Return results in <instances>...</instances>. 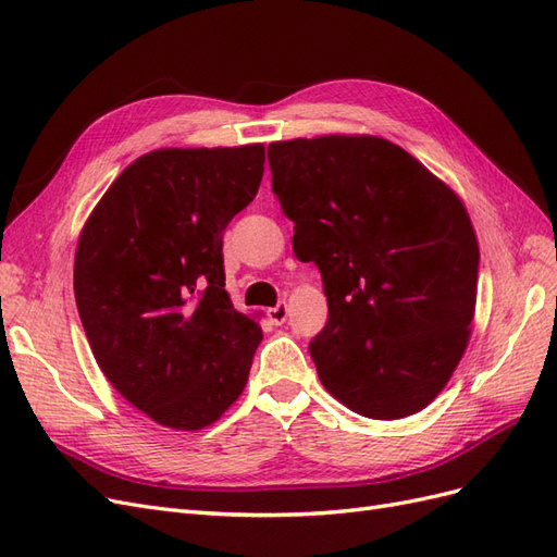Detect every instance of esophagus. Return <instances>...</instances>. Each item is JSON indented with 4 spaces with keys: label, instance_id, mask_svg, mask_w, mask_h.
I'll list each match as a JSON object with an SVG mask.
<instances>
[{
    "label": "esophagus",
    "instance_id": "1",
    "mask_svg": "<svg viewBox=\"0 0 557 557\" xmlns=\"http://www.w3.org/2000/svg\"><path fill=\"white\" fill-rule=\"evenodd\" d=\"M267 318L272 320L274 325H283L285 320H288V305H285V301H278L276 307H272L267 311Z\"/></svg>",
    "mask_w": 557,
    "mask_h": 557
}]
</instances>
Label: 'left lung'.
Masks as SVG:
<instances>
[{"label":"left lung","instance_id":"obj_1","mask_svg":"<svg viewBox=\"0 0 557 557\" xmlns=\"http://www.w3.org/2000/svg\"><path fill=\"white\" fill-rule=\"evenodd\" d=\"M293 250L323 276L327 323L309 344L350 411L411 416L444 391L469 342L479 244L444 181L381 137L269 144Z\"/></svg>","mask_w":557,"mask_h":557}]
</instances>
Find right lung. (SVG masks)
<instances>
[{"label":"right lung","instance_id":"right-lung-1","mask_svg":"<svg viewBox=\"0 0 557 557\" xmlns=\"http://www.w3.org/2000/svg\"><path fill=\"white\" fill-rule=\"evenodd\" d=\"M264 146L160 148L99 199L74 260L92 356L132 407L174 430L221 418L262 330L225 290L223 232L258 195Z\"/></svg>","mask_w":557,"mask_h":557}]
</instances>
